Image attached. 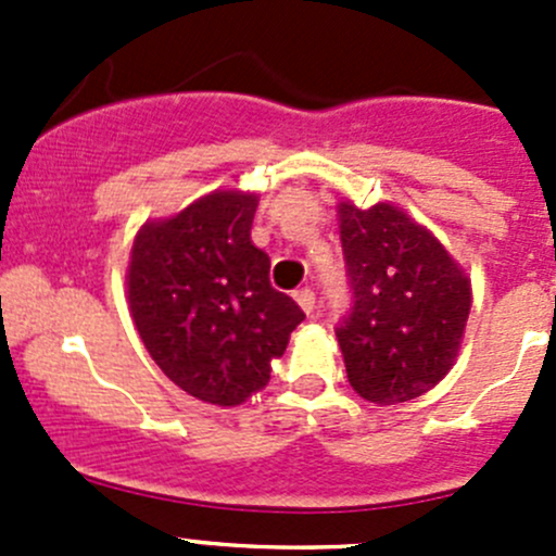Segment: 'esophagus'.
Returning <instances> with one entry per match:
<instances>
[{
  "instance_id": "34e87169",
  "label": "esophagus",
  "mask_w": 556,
  "mask_h": 556,
  "mask_svg": "<svg viewBox=\"0 0 556 556\" xmlns=\"http://www.w3.org/2000/svg\"><path fill=\"white\" fill-rule=\"evenodd\" d=\"M295 301H299L301 309H304L306 314H312L314 304H317V295H314L312 288H301V290H295Z\"/></svg>"
}]
</instances>
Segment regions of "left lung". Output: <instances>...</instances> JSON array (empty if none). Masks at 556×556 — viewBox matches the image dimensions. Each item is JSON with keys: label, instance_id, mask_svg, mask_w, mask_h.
Returning a JSON list of instances; mask_svg holds the SVG:
<instances>
[{"label": "left lung", "instance_id": "left-lung-1", "mask_svg": "<svg viewBox=\"0 0 556 556\" xmlns=\"http://www.w3.org/2000/svg\"><path fill=\"white\" fill-rule=\"evenodd\" d=\"M352 306L336 328L346 379L371 403L419 397L450 374L470 279L444 244L392 204H339Z\"/></svg>", "mask_w": 556, "mask_h": 556}]
</instances>
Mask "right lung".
Returning a JSON list of instances; mask_svg holds the SVG:
<instances>
[{
	"label": "right lung",
	"instance_id": "obj_1",
	"mask_svg": "<svg viewBox=\"0 0 556 556\" xmlns=\"http://www.w3.org/2000/svg\"><path fill=\"white\" fill-rule=\"evenodd\" d=\"M257 195L215 190L139 228L128 306L150 357L179 390L239 406L271 379L306 317L268 282L271 261L250 239Z\"/></svg>",
	"mask_w": 556,
	"mask_h": 556
}]
</instances>
